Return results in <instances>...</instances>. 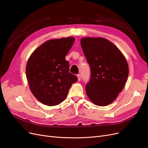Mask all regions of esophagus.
<instances>
[{"label":"esophagus","mask_w":148,"mask_h":148,"mask_svg":"<svg viewBox=\"0 0 148 148\" xmlns=\"http://www.w3.org/2000/svg\"><path fill=\"white\" fill-rule=\"evenodd\" d=\"M77 77H78V80L80 81L81 80V75L79 74L77 75Z\"/></svg>","instance_id":"obj_1"}]
</instances>
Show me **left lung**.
I'll return each instance as SVG.
<instances>
[{"label":"left lung","instance_id":"8db88e82","mask_svg":"<svg viewBox=\"0 0 148 148\" xmlns=\"http://www.w3.org/2000/svg\"><path fill=\"white\" fill-rule=\"evenodd\" d=\"M81 46L91 72L86 94L96 105H110L123 90L128 78L127 60L115 45L104 38L84 37Z\"/></svg>","mask_w":148,"mask_h":148}]
</instances>
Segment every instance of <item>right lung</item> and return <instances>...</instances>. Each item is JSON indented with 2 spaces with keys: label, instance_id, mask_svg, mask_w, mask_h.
Instances as JSON below:
<instances>
[{
  "label": "right lung",
  "instance_id": "add662e5",
  "mask_svg": "<svg viewBox=\"0 0 148 148\" xmlns=\"http://www.w3.org/2000/svg\"><path fill=\"white\" fill-rule=\"evenodd\" d=\"M73 37L48 40L35 49L28 59L25 72L30 89L40 102L48 106L66 99L78 78L69 72L65 56L72 48Z\"/></svg>",
  "mask_w": 148,
  "mask_h": 148
}]
</instances>
